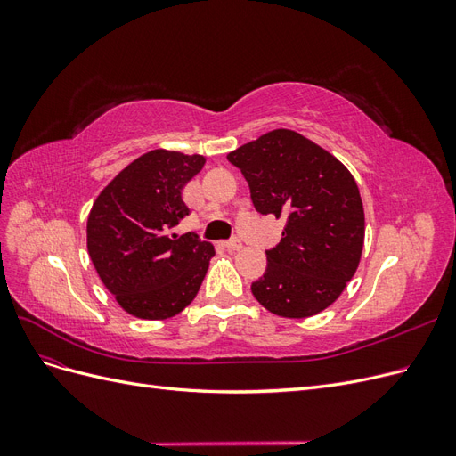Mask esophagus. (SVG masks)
I'll return each instance as SVG.
<instances>
[{
    "instance_id": "34e87169",
    "label": "esophagus",
    "mask_w": 456,
    "mask_h": 456,
    "mask_svg": "<svg viewBox=\"0 0 456 456\" xmlns=\"http://www.w3.org/2000/svg\"><path fill=\"white\" fill-rule=\"evenodd\" d=\"M224 247L228 251H240L241 249V241L238 240V238H233V240H228V241H224Z\"/></svg>"
}]
</instances>
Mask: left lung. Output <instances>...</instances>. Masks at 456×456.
I'll return each instance as SVG.
<instances>
[{
    "label": "left lung",
    "instance_id": "1",
    "mask_svg": "<svg viewBox=\"0 0 456 456\" xmlns=\"http://www.w3.org/2000/svg\"><path fill=\"white\" fill-rule=\"evenodd\" d=\"M251 188L260 215L285 218L281 241L266 251L255 298L275 315L310 317L342 295L360 266L365 213L352 173L291 129H275L228 154Z\"/></svg>",
    "mask_w": 456,
    "mask_h": 456
}]
</instances>
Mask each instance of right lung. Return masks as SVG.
I'll return each instance as SVG.
<instances>
[{
  "instance_id": "1",
  "label": "right lung",
  "mask_w": 456,
  "mask_h": 456,
  "mask_svg": "<svg viewBox=\"0 0 456 456\" xmlns=\"http://www.w3.org/2000/svg\"><path fill=\"white\" fill-rule=\"evenodd\" d=\"M205 165L200 154L151 150L119 171L87 218V251L104 287L127 314L167 320L196 298L215 247L178 236L190 213L183 188Z\"/></svg>"
}]
</instances>
